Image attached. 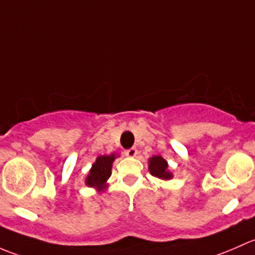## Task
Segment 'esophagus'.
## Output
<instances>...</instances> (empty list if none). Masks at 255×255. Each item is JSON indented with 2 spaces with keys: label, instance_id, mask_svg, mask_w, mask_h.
Segmentation results:
<instances>
[{
  "label": "esophagus",
  "instance_id": "esophagus-1",
  "mask_svg": "<svg viewBox=\"0 0 255 255\" xmlns=\"http://www.w3.org/2000/svg\"><path fill=\"white\" fill-rule=\"evenodd\" d=\"M125 154H127L128 157H135L136 154H137V148H136V147H131V148L125 151Z\"/></svg>",
  "mask_w": 255,
  "mask_h": 255
}]
</instances>
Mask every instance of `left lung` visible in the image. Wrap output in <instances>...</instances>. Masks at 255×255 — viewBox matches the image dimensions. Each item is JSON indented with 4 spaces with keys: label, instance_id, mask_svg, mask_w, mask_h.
<instances>
[{
    "label": "left lung",
    "instance_id": "left-lung-1",
    "mask_svg": "<svg viewBox=\"0 0 255 255\" xmlns=\"http://www.w3.org/2000/svg\"><path fill=\"white\" fill-rule=\"evenodd\" d=\"M167 162L161 156H153L149 159L148 169L152 175L159 178V179H170L172 174L167 170Z\"/></svg>",
    "mask_w": 255,
    "mask_h": 255
}]
</instances>
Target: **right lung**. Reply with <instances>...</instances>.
<instances>
[{"label":"right lung","instance_id":"add662e5","mask_svg":"<svg viewBox=\"0 0 255 255\" xmlns=\"http://www.w3.org/2000/svg\"><path fill=\"white\" fill-rule=\"evenodd\" d=\"M115 159L114 154L110 156H101L97 158L96 163L92 167L91 173L86 179V184L88 186H94L99 190H103L106 188L107 179L112 174V163Z\"/></svg>","mask_w":255,"mask_h":255}]
</instances>
